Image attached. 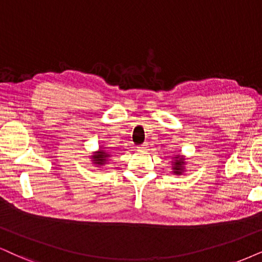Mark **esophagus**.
Instances as JSON below:
<instances>
[{
    "label": "esophagus",
    "instance_id": "esophagus-1",
    "mask_svg": "<svg viewBox=\"0 0 262 262\" xmlns=\"http://www.w3.org/2000/svg\"><path fill=\"white\" fill-rule=\"evenodd\" d=\"M147 147H148V144H147V142H144V144H141V145H139V146H138V148H139V150H147Z\"/></svg>",
    "mask_w": 262,
    "mask_h": 262
}]
</instances>
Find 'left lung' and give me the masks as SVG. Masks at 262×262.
<instances>
[{"mask_svg":"<svg viewBox=\"0 0 262 262\" xmlns=\"http://www.w3.org/2000/svg\"><path fill=\"white\" fill-rule=\"evenodd\" d=\"M174 158V162H173V173L177 174V175H181L184 173V164H185V158L184 156H175Z\"/></svg>","mask_w":262,"mask_h":262,"instance_id":"obj_1","label":"left lung"}]
</instances>
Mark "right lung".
I'll return each instance as SVG.
<instances>
[{
  "mask_svg": "<svg viewBox=\"0 0 262 262\" xmlns=\"http://www.w3.org/2000/svg\"><path fill=\"white\" fill-rule=\"evenodd\" d=\"M108 156H110V152L100 148V150H99L98 152H95V154L92 156V161L95 165H104L105 163H106Z\"/></svg>",
  "mask_w": 262,
  "mask_h": 262,
  "instance_id": "right-lung-1",
  "label": "right lung"
}]
</instances>
